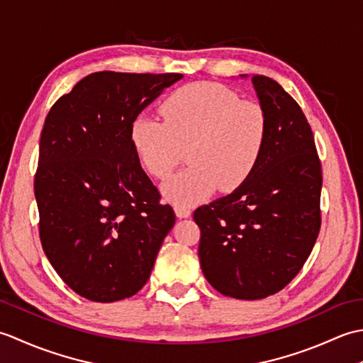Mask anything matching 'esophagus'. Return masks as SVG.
Returning a JSON list of instances; mask_svg holds the SVG:
<instances>
[{"label": "esophagus", "instance_id": "obj_1", "mask_svg": "<svg viewBox=\"0 0 363 363\" xmlns=\"http://www.w3.org/2000/svg\"><path fill=\"white\" fill-rule=\"evenodd\" d=\"M174 212L177 215V218H187V217H190V215H191L190 207L181 206V204H176L174 206Z\"/></svg>", "mask_w": 363, "mask_h": 363}]
</instances>
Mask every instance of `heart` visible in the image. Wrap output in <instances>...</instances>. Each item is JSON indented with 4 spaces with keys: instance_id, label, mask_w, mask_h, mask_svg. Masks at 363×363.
I'll list each match as a JSON object with an SVG mask.
<instances>
[{
    "instance_id": "heart-1",
    "label": "heart",
    "mask_w": 363,
    "mask_h": 363,
    "mask_svg": "<svg viewBox=\"0 0 363 363\" xmlns=\"http://www.w3.org/2000/svg\"><path fill=\"white\" fill-rule=\"evenodd\" d=\"M164 121L140 113L130 123V145L152 177L165 179L187 148L190 167L165 186L176 204H195L217 187L229 194L250 179L268 140L264 106L240 99L215 82L174 90L160 104Z\"/></svg>"
}]
</instances>
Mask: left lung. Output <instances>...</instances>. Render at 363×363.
<instances>
[{
	"label": "left lung",
	"instance_id": "obj_1",
	"mask_svg": "<svg viewBox=\"0 0 363 363\" xmlns=\"http://www.w3.org/2000/svg\"><path fill=\"white\" fill-rule=\"evenodd\" d=\"M269 130L242 187L198 207V256L212 287L237 299L282 290L311 256L321 228V162L298 103L267 76L251 78Z\"/></svg>",
	"mask_w": 363,
	"mask_h": 363
}]
</instances>
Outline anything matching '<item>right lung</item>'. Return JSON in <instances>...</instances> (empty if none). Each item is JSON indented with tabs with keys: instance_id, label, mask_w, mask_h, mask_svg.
<instances>
[{
	"instance_id": "obj_1",
	"label": "right lung",
	"mask_w": 363,
	"mask_h": 363,
	"mask_svg": "<svg viewBox=\"0 0 363 363\" xmlns=\"http://www.w3.org/2000/svg\"><path fill=\"white\" fill-rule=\"evenodd\" d=\"M179 73L98 72L60 96L45 118L34 194L50 264L82 298L135 295L176 215L130 145V123Z\"/></svg>"
}]
</instances>
